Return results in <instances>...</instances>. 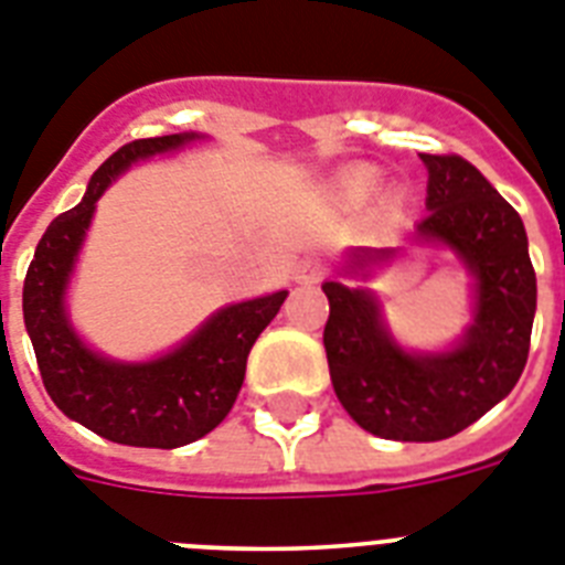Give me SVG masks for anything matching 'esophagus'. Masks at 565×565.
<instances>
[{"label": "esophagus", "instance_id": "esophagus-1", "mask_svg": "<svg viewBox=\"0 0 565 565\" xmlns=\"http://www.w3.org/2000/svg\"><path fill=\"white\" fill-rule=\"evenodd\" d=\"M327 275V264L321 258H307L298 264L296 281L298 284H319Z\"/></svg>", "mask_w": 565, "mask_h": 565}]
</instances>
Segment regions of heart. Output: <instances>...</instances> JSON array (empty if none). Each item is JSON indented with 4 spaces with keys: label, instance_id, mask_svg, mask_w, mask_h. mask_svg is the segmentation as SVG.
Returning a JSON list of instances; mask_svg holds the SVG:
<instances>
[{
    "label": "heart",
    "instance_id": "heart-1",
    "mask_svg": "<svg viewBox=\"0 0 565 565\" xmlns=\"http://www.w3.org/2000/svg\"><path fill=\"white\" fill-rule=\"evenodd\" d=\"M376 169H371V166H355V169H350V172L344 174L341 186H344V192H348L350 198H364V194L376 186Z\"/></svg>",
    "mask_w": 565,
    "mask_h": 565
}]
</instances>
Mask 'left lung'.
Segmentation results:
<instances>
[{
    "label": "left lung",
    "instance_id": "obj_1",
    "mask_svg": "<svg viewBox=\"0 0 565 565\" xmlns=\"http://www.w3.org/2000/svg\"><path fill=\"white\" fill-rule=\"evenodd\" d=\"M428 215L416 238L448 244L477 278V316L451 353L411 355L379 319L376 298L327 281L324 350L339 402L364 430L399 443H436L466 430L505 399L523 373L537 310V278L523 221L459 154H422ZM391 258L362 249L355 267Z\"/></svg>",
    "mask_w": 565,
    "mask_h": 565
}]
</instances>
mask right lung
<instances>
[{"label": "right lung", "instance_id": "1", "mask_svg": "<svg viewBox=\"0 0 565 565\" xmlns=\"http://www.w3.org/2000/svg\"><path fill=\"white\" fill-rule=\"evenodd\" d=\"M192 137H146L114 151L92 174L83 201L51 221L22 287L28 335L54 405L103 439L135 448H180L217 428L238 399L255 339L287 298L281 290L224 307L178 350L146 364L108 362L71 330L63 307L65 284L97 198L135 160L178 149Z\"/></svg>", "mask_w": 565, "mask_h": 565}]
</instances>
